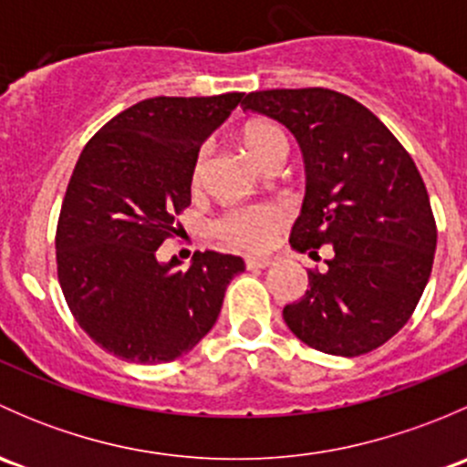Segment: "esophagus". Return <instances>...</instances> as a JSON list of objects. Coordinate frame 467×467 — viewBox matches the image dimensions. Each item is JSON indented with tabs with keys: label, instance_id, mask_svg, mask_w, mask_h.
Segmentation results:
<instances>
[{
	"label": "esophagus",
	"instance_id": "1",
	"mask_svg": "<svg viewBox=\"0 0 467 467\" xmlns=\"http://www.w3.org/2000/svg\"><path fill=\"white\" fill-rule=\"evenodd\" d=\"M271 260L268 257H246V268H253V271H257V268H266L271 266Z\"/></svg>",
	"mask_w": 467,
	"mask_h": 467
}]
</instances>
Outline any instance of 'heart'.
<instances>
[{"label": "heart", "mask_w": 467, "mask_h": 467, "mask_svg": "<svg viewBox=\"0 0 467 467\" xmlns=\"http://www.w3.org/2000/svg\"><path fill=\"white\" fill-rule=\"evenodd\" d=\"M244 144L260 164H266L275 155L289 153V138L273 121H251L244 129ZM207 155H210V146H203L192 164V190L194 192H199L205 182ZM285 210L275 203L237 205L225 210L214 221V233L216 237L239 251L260 253L271 246L273 237L285 225Z\"/></svg>", "instance_id": "obj_1"}]
</instances>
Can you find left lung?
<instances>
[{
	"label": "left lung",
	"mask_w": 467,
	"mask_h": 467,
	"mask_svg": "<svg viewBox=\"0 0 467 467\" xmlns=\"http://www.w3.org/2000/svg\"><path fill=\"white\" fill-rule=\"evenodd\" d=\"M242 106L298 140L307 192L289 242L314 260L329 251L285 323L327 355L375 350L411 318L434 264L436 221L416 162L368 108L334 89H262Z\"/></svg>",
	"instance_id": "8db88e82"
}]
</instances>
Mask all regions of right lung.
Listing matches in <instances>:
<instances>
[{"label":"right lung","mask_w":467,"mask_h":467,"mask_svg":"<svg viewBox=\"0 0 467 467\" xmlns=\"http://www.w3.org/2000/svg\"><path fill=\"white\" fill-rule=\"evenodd\" d=\"M244 92L153 97L126 108L83 149L56 228L58 282L83 332L110 355L164 364L216 323L244 260L194 253L187 271L158 248L192 203V164Z\"/></svg>","instance_id":"obj_1"}]
</instances>
